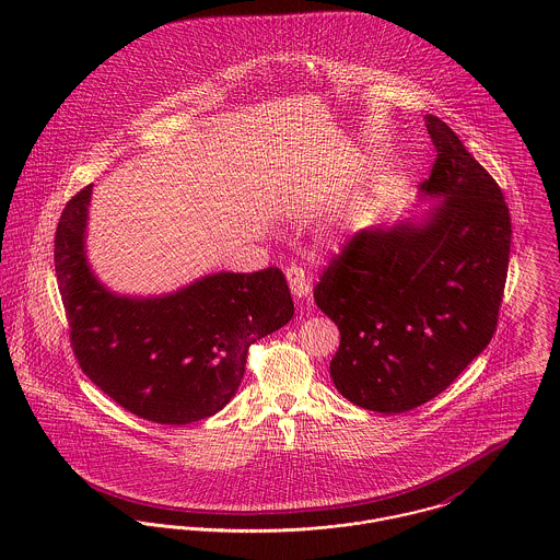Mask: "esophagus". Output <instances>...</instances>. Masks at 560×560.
<instances>
[{"label":"esophagus","mask_w":560,"mask_h":560,"mask_svg":"<svg viewBox=\"0 0 560 560\" xmlns=\"http://www.w3.org/2000/svg\"><path fill=\"white\" fill-rule=\"evenodd\" d=\"M287 280H289V287H291V293L302 300V298H308L311 295V278L306 276V271L298 265H291L287 267Z\"/></svg>","instance_id":"34e87169"}]
</instances>
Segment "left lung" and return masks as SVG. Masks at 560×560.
Returning a JSON list of instances; mask_svg holds the SVG:
<instances>
[{
  "mask_svg": "<svg viewBox=\"0 0 560 560\" xmlns=\"http://www.w3.org/2000/svg\"><path fill=\"white\" fill-rule=\"evenodd\" d=\"M435 147L420 220L355 233L327 265L315 302L340 329L336 390L380 413L446 390L489 345L502 304L511 218L504 196L455 131L424 116Z\"/></svg>",
  "mask_w": 560,
  "mask_h": 560,
  "instance_id": "1",
  "label": "left lung"
}]
</instances>
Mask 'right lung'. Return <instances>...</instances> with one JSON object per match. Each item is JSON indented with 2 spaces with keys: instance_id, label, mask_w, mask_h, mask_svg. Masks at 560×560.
<instances>
[{
  "instance_id": "add662e5",
  "label": "right lung",
  "mask_w": 560,
  "mask_h": 560,
  "mask_svg": "<svg viewBox=\"0 0 560 560\" xmlns=\"http://www.w3.org/2000/svg\"><path fill=\"white\" fill-rule=\"evenodd\" d=\"M92 185L65 207L54 262L81 371L127 411L189 424L235 397L249 345L293 319L284 273L220 271L161 298L107 291L85 258Z\"/></svg>"
}]
</instances>
